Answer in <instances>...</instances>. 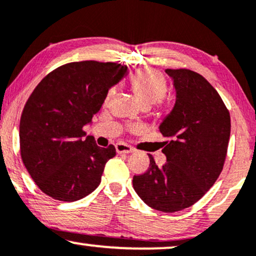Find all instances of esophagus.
Returning a JSON list of instances; mask_svg holds the SVG:
<instances>
[{
  "label": "esophagus",
  "instance_id": "esophagus-1",
  "mask_svg": "<svg viewBox=\"0 0 256 256\" xmlns=\"http://www.w3.org/2000/svg\"><path fill=\"white\" fill-rule=\"evenodd\" d=\"M116 151L117 153H131L134 152V148L125 142H118V144H116Z\"/></svg>",
  "mask_w": 256,
  "mask_h": 256
}]
</instances>
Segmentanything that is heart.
I'll return each mask as SVG.
<instances>
[{"label": "heart", "mask_w": 256, "mask_h": 256, "mask_svg": "<svg viewBox=\"0 0 256 256\" xmlns=\"http://www.w3.org/2000/svg\"><path fill=\"white\" fill-rule=\"evenodd\" d=\"M128 84L132 92L134 94L139 103L144 108H148L156 104V114H160L162 111V100L168 92V83L165 77L160 71L152 69V68H142L136 70L130 76ZM114 94V88H108L105 96L104 104L106 105L108 100Z\"/></svg>", "instance_id": "1"}]
</instances>
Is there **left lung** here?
Returning a JSON list of instances; mask_svg holds the SVG:
<instances>
[{
    "instance_id": "8db88e82",
    "label": "left lung",
    "mask_w": 256,
    "mask_h": 256,
    "mask_svg": "<svg viewBox=\"0 0 256 256\" xmlns=\"http://www.w3.org/2000/svg\"><path fill=\"white\" fill-rule=\"evenodd\" d=\"M176 102L160 125L166 162L158 168L148 154L145 173L134 176V188L146 205L173 213L192 206L214 185L224 168L230 136V116L220 94L196 71L166 69Z\"/></svg>"
}]
</instances>
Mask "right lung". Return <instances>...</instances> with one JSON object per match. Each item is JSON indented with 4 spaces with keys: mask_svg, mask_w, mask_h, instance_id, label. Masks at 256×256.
Returning <instances> with one entry per match:
<instances>
[{
    "mask_svg": "<svg viewBox=\"0 0 256 256\" xmlns=\"http://www.w3.org/2000/svg\"><path fill=\"white\" fill-rule=\"evenodd\" d=\"M125 72V66L112 62L68 63L48 74L30 94L20 120V150L26 171L46 196L72 202L100 184L116 148H100L90 136L84 139L83 126Z\"/></svg>",
    "mask_w": 256,
    "mask_h": 256,
    "instance_id": "right-lung-1",
    "label": "right lung"
}]
</instances>
